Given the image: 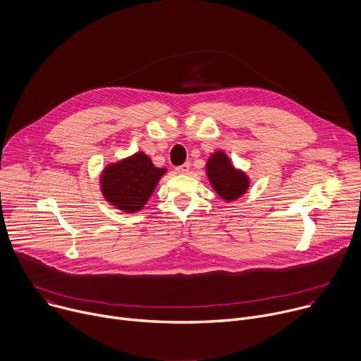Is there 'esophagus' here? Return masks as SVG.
I'll return each mask as SVG.
<instances>
[{"label": "esophagus", "instance_id": "esophagus-1", "mask_svg": "<svg viewBox=\"0 0 361 361\" xmlns=\"http://www.w3.org/2000/svg\"><path fill=\"white\" fill-rule=\"evenodd\" d=\"M190 162H185V164H183V166H180V167H177L176 169V171L178 173V174H187L188 173V170H190Z\"/></svg>", "mask_w": 361, "mask_h": 361}]
</instances>
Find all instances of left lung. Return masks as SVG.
I'll list each match as a JSON object with an SVG mask.
<instances>
[{
  "label": "left lung",
  "instance_id": "obj_1",
  "mask_svg": "<svg viewBox=\"0 0 361 361\" xmlns=\"http://www.w3.org/2000/svg\"><path fill=\"white\" fill-rule=\"evenodd\" d=\"M206 174L216 194L226 203L240 199L250 185L249 176L236 169L223 149L210 154L206 162Z\"/></svg>",
  "mask_w": 361,
  "mask_h": 361
}]
</instances>
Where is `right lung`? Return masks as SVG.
Returning a JSON list of instances; mask_svg holds the SVG:
<instances>
[{"mask_svg": "<svg viewBox=\"0 0 361 361\" xmlns=\"http://www.w3.org/2000/svg\"><path fill=\"white\" fill-rule=\"evenodd\" d=\"M167 169L155 167L151 158L138 151L111 162L102 170L99 185L104 199L125 213L144 209Z\"/></svg>", "mask_w": 361, "mask_h": 361, "instance_id": "obj_1", "label": "right lung"}]
</instances>
